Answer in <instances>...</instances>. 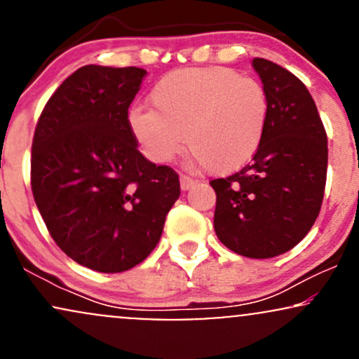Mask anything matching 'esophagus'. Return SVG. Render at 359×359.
Instances as JSON below:
<instances>
[{
	"label": "esophagus",
	"instance_id": "obj_1",
	"mask_svg": "<svg viewBox=\"0 0 359 359\" xmlns=\"http://www.w3.org/2000/svg\"><path fill=\"white\" fill-rule=\"evenodd\" d=\"M197 184L196 179H192V177L189 175H180V187H182V191H189V189L194 187V185Z\"/></svg>",
	"mask_w": 359,
	"mask_h": 359
}]
</instances>
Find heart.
Instances as JSON below:
<instances>
[{"instance_id":"obj_1","label":"heart","mask_w":359,"mask_h":359,"mask_svg":"<svg viewBox=\"0 0 359 359\" xmlns=\"http://www.w3.org/2000/svg\"><path fill=\"white\" fill-rule=\"evenodd\" d=\"M151 109L135 108L128 123L148 160L167 163L185 145L194 160L226 174L250 162L265 138L270 101L258 79L228 67L180 69L150 93Z\"/></svg>"}]
</instances>
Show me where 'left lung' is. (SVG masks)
Masks as SVG:
<instances>
[{"label": "left lung", "instance_id": "8db88e82", "mask_svg": "<svg viewBox=\"0 0 359 359\" xmlns=\"http://www.w3.org/2000/svg\"><path fill=\"white\" fill-rule=\"evenodd\" d=\"M251 65L269 93L265 138L248 165L211 180L214 229L241 257L271 258L311 231L323 205L327 135L304 82L266 59Z\"/></svg>", "mask_w": 359, "mask_h": 359}]
</instances>
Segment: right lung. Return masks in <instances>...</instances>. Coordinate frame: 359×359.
<instances>
[{"label": "right lung", "instance_id": "right-lung-1", "mask_svg": "<svg viewBox=\"0 0 359 359\" xmlns=\"http://www.w3.org/2000/svg\"><path fill=\"white\" fill-rule=\"evenodd\" d=\"M147 71L84 65L52 94L32 143V192L67 257L102 273L142 263L180 196L174 168L140 154L128 108Z\"/></svg>", "mask_w": 359, "mask_h": 359}]
</instances>
